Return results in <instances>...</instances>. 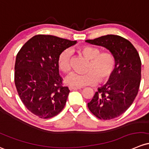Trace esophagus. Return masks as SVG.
<instances>
[{
	"label": "esophagus",
	"instance_id": "obj_1",
	"mask_svg": "<svg viewBox=\"0 0 149 149\" xmlns=\"http://www.w3.org/2000/svg\"><path fill=\"white\" fill-rule=\"evenodd\" d=\"M69 90L72 91V90H79L81 89V88H78V87H73V86H69Z\"/></svg>",
	"mask_w": 149,
	"mask_h": 149
}]
</instances>
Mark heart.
<instances>
[{"label": "heart", "mask_w": 149, "mask_h": 149, "mask_svg": "<svg viewBox=\"0 0 149 149\" xmlns=\"http://www.w3.org/2000/svg\"><path fill=\"white\" fill-rule=\"evenodd\" d=\"M79 51L89 59L86 67L87 72L79 73L73 72L66 78L65 81L68 85L73 87H83L92 85L97 83H103L111 76L115 68V58L110 53L101 52L98 48L92 46H82ZM70 56L69 49L63 51L58 58L59 68L64 73L70 70Z\"/></svg>", "instance_id": "obj_1"}]
</instances>
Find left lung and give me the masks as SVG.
Wrapping results in <instances>:
<instances>
[{"instance_id": "8db88e82", "label": "left lung", "mask_w": 149, "mask_h": 149, "mask_svg": "<svg viewBox=\"0 0 149 149\" xmlns=\"http://www.w3.org/2000/svg\"><path fill=\"white\" fill-rule=\"evenodd\" d=\"M86 42L109 49L115 58V68L109 82L98 88L88 103L90 111L99 119L111 120L123 114L134 102L141 83L140 57L124 38L106 35Z\"/></svg>"}]
</instances>
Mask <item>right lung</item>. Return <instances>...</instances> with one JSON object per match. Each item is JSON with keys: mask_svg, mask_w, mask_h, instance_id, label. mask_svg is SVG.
Masks as SVG:
<instances>
[{"mask_svg": "<svg viewBox=\"0 0 149 149\" xmlns=\"http://www.w3.org/2000/svg\"><path fill=\"white\" fill-rule=\"evenodd\" d=\"M76 40L51 35H36L18 51L14 81L26 109L40 118L58 115L65 106L69 89L63 85L58 58Z\"/></svg>", "mask_w": 149, "mask_h": 149, "instance_id": "add662e5", "label": "right lung"}]
</instances>
